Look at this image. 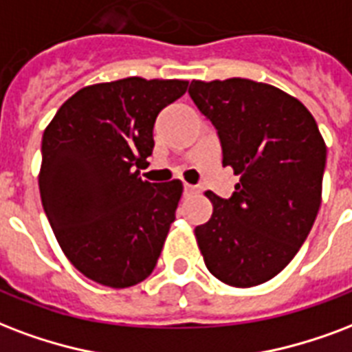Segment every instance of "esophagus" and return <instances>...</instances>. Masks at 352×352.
<instances>
[{"instance_id":"esophagus-1","label":"esophagus","mask_w":352,"mask_h":352,"mask_svg":"<svg viewBox=\"0 0 352 352\" xmlns=\"http://www.w3.org/2000/svg\"><path fill=\"white\" fill-rule=\"evenodd\" d=\"M182 190H184V195H194L199 192V190H197V186H192V184H184V186H182Z\"/></svg>"}]
</instances>
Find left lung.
I'll return each instance as SVG.
<instances>
[{"mask_svg":"<svg viewBox=\"0 0 352 352\" xmlns=\"http://www.w3.org/2000/svg\"><path fill=\"white\" fill-rule=\"evenodd\" d=\"M188 94L218 129L223 166L240 177L230 199L205 192L212 216L194 232L206 270L234 288L267 283L316 221L325 140L307 107L272 85L192 80Z\"/></svg>","mask_w":352,"mask_h":352,"instance_id":"8db88e82","label":"left lung"}]
</instances>
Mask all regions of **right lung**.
Masks as SVG:
<instances>
[{"instance_id": "right-lung-1", "label": "right lung", "mask_w": 352, "mask_h": 352, "mask_svg": "<svg viewBox=\"0 0 352 352\" xmlns=\"http://www.w3.org/2000/svg\"><path fill=\"white\" fill-rule=\"evenodd\" d=\"M188 90L181 79H125L80 88L42 136L40 197L77 272L109 288L146 280L175 221L182 182L142 181L158 112Z\"/></svg>"}]
</instances>
